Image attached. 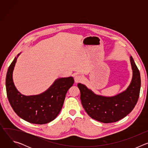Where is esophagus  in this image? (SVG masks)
I'll use <instances>...</instances> for the list:
<instances>
[{"mask_svg": "<svg viewBox=\"0 0 148 148\" xmlns=\"http://www.w3.org/2000/svg\"><path fill=\"white\" fill-rule=\"evenodd\" d=\"M82 80V76L79 75H76L75 77H74V81H75V82H80Z\"/></svg>", "mask_w": 148, "mask_h": 148, "instance_id": "obj_1", "label": "esophagus"}]
</instances>
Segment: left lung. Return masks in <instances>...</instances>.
I'll return each mask as SVG.
<instances>
[{
    "label": "left lung",
    "mask_w": 148,
    "mask_h": 148,
    "mask_svg": "<svg viewBox=\"0 0 148 148\" xmlns=\"http://www.w3.org/2000/svg\"><path fill=\"white\" fill-rule=\"evenodd\" d=\"M130 62L132 70L131 83L125 91L115 95H98L84 84H77L83 108L91 118L101 122L111 123L122 119L133 110L139 96L140 76L132 56Z\"/></svg>",
    "instance_id": "left-lung-1"
}]
</instances>
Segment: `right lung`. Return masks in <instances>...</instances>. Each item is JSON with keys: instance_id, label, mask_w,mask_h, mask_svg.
<instances>
[{"instance_id": "right-lung-1", "label": "right lung", "mask_w": 148, "mask_h": 148, "mask_svg": "<svg viewBox=\"0 0 148 148\" xmlns=\"http://www.w3.org/2000/svg\"><path fill=\"white\" fill-rule=\"evenodd\" d=\"M19 53L14 58L7 72L6 87L8 100L16 114L22 119L34 124H45L53 121L59 114L66 95L73 86V77L59 78L45 92L33 95H25L16 88L13 72Z\"/></svg>"}]
</instances>
